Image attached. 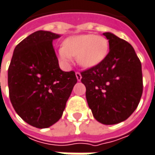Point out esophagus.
<instances>
[{"label": "esophagus", "instance_id": "1", "mask_svg": "<svg viewBox=\"0 0 155 155\" xmlns=\"http://www.w3.org/2000/svg\"><path fill=\"white\" fill-rule=\"evenodd\" d=\"M75 75H76V78H77V81H81V73L80 72H76L75 73Z\"/></svg>", "mask_w": 155, "mask_h": 155}]
</instances>
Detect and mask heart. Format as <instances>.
I'll return each mask as SVG.
<instances>
[{
  "mask_svg": "<svg viewBox=\"0 0 155 155\" xmlns=\"http://www.w3.org/2000/svg\"><path fill=\"white\" fill-rule=\"evenodd\" d=\"M109 42L102 37L94 34L79 35L68 38L58 51L59 62L68 67L71 64L72 57L77 58L79 65L84 68H90L107 56Z\"/></svg>",
  "mask_w": 155,
  "mask_h": 155,
  "instance_id": "1",
  "label": "heart"
}]
</instances>
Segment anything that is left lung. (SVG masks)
I'll list each match as a JSON object with an SVG mask.
<instances>
[{
    "mask_svg": "<svg viewBox=\"0 0 155 155\" xmlns=\"http://www.w3.org/2000/svg\"><path fill=\"white\" fill-rule=\"evenodd\" d=\"M110 51L93 68L81 72L86 98L94 117L104 124L126 120L143 92L141 63L132 45L110 32L104 33Z\"/></svg>",
    "mask_w": 155,
    "mask_h": 155,
    "instance_id": "left-lung-1",
    "label": "left lung"
}]
</instances>
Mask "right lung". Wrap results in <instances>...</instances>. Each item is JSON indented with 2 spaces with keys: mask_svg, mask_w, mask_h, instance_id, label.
<instances>
[{
  "mask_svg": "<svg viewBox=\"0 0 155 155\" xmlns=\"http://www.w3.org/2000/svg\"><path fill=\"white\" fill-rule=\"evenodd\" d=\"M59 35L38 31L15 48L8 71L10 102L29 124L47 128L62 117L73 87L74 71L64 72L52 46Z\"/></svg>",
  "mask_w": 155,
  "mask_h": 155,
  "instance_id": "obj_1",
  "label": "right lung"
}]
</instances>
